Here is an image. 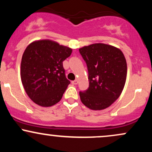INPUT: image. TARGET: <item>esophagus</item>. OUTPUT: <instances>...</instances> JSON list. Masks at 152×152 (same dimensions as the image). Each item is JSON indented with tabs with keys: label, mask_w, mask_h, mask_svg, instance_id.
<instances>
[{
	"label": "esophagus",
	"mask_w": 152,
	"mask_h": 152,
	"mask_svg": "<svg viewBox=\"0 0 152 152\" xmlns=\"http://www.w3.org/2000/svg\"><path fill=\"white\" fill-rule=\"evenodd\" d=\"M71 83H72V84H74V85L78 84V81H77V80H75V81H71Z\"/></svg>",
	"instance_id": "34e87169"
}]
</instances>
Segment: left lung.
<instances>
[{
	"label": "left lung",
	"instance_id": "1",
	"mask_svg": "<svg viewBox=\"0 0 152 152\" xmlns=\"http://www.w3.org/2000/svg\"><path fill=\"white\" fill-rule=\"evenodd\" d=\"M86 62L89 86L80 91L81 102L93 110L109 107L121 95L126 78L127 66L121 50L104 43L80 48Z\"/></svg>",
	"mask_w": 152,
	"mask_h": 152
}]
</instances>
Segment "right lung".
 Here are the masks:
<instances>
[{
  "mask_svg": "<svg viewBox=\"0 0 152 152\" xmlns=\"http://www.w3.org/2000/svg\"><path fill=\"white\" fill-rule=\"evenodd\" d=\"M72 50L49 41H35L27 46L22 56L20 76L26 94L41 106L58 103L70 83L63 61Z\"/></svg>",
  "mask_w": 152,
  "mask_h": 152,
  "instance_id": "right-lung-1",
  "label": "right lung"
}]
</instances>
